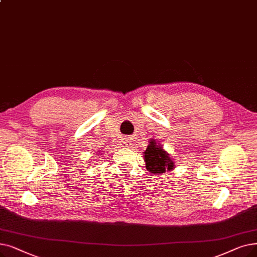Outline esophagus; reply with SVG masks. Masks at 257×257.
<instances>
[{
    "mask_svg": "<svg viewBox=\"0 0 257 257\" xmlns=\"http://www.w3.org/2000/svg\"><path fill=\"white\" fill-rule=\"evenodd\" d=\"M120 145L121 147H130L131 146V142L127 139H124L121 142H120Z\"/></svg>",
    "mask_w": 257,
    "mask_h": 257,
    "instance_id": "1",
    "label": "esophagus"
}]
</instances>
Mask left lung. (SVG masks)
Returning <instances> with one entry per match:
<instances>
[{"mask_svg":"<svg viewBox=\"0 0 257 257\" xmlns=\"http://www.w3.org/2000/svg\"><path fill=\"white\" fill-rule=\"evenodd\" d=\"M144 160L146 162L147 170L153 174H162L174 168L170 155L153 140L150 141L146 151L144 152Z\"/></svg>","mask_w":257,"mask_h":257,"instance_id":"left-lung-1","label":"left lung"}]
</instances>
